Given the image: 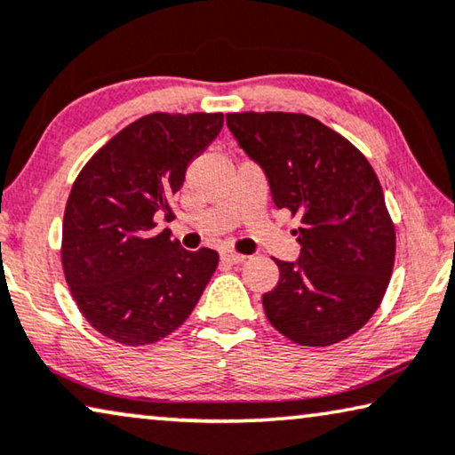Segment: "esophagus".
<instances>
[{
  "label": "esophagus",
  "mask_w": 455,
  "mask_h": 455,
  "mask_svg": "<svg viewBox=\"0 0 455 455\" xmlns=\"http://www.w3.org/2000/svg\"><path fill=\"white\" fill-rule=\"evenodd\" d=\"M221 260L223 262H229V265H240V262L246 260V256L243 254H235L232 250H223L221 252Z\"/></svg>",
  "instance_id": "1"
}]
</instances>
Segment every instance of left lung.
<instances>
[{"mask_svg": "<svg viewBox=\"0 0 455 455\" xmlns=\"http://www.w3.org/2000/svg\"><path fill=\"white\" fill-rule=\"evenodd\" d=\"M228 129L267 176L276 209L299 217L298 260H275L279 283L262 295L271 324L306 347L351 337L390 283L396 234L365 156L307 115H226Z\"/></svg>", "mask_w": 455, "mask_h": 455, "instance_id": "8db88e82", "label": "left lung"}]
</instances>
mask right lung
Here are the masks:
<instances>
[{
	"label": "right lung",
	"mask_w": 455,
	"mask_h": 455,
	"mask_svg": "<svg viewBox=\"0 0 455 455\" xmlns=\"http://www.w3.org/2000/svg\"><path fill=\"white\" fill-rule=\"evenodd\" d=\"M223 115L156 113L115 135L77 176L63 217V271L84 318L107 339L149 345L193 312L217 268L215 250L188 252L168 228L187 168Z\"/></svg>",
	"instance_id": "right-lung-1"
}]
</instances>
